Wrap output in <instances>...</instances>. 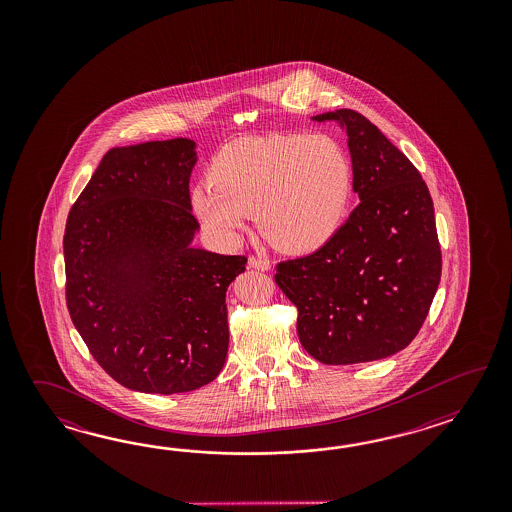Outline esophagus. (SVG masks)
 Returning <instances> with one entry per match:
<instances>
[{
  "mask_svg": "<svg viewBox=\"0 0 512 512\" xmlns=\"http://www.w3.org/2000/svg\"><path fill=\"white\" fill-rule=\"evenodd\" d=\"M249 267L251 269H256V271H269L271 269V263H269V260H265V258H256V256H251L249 258Z\"/></svg>",
  "mask_w": 512,
  "mask_h": 512,
  "instance_id": "1",
  "label": "esophagus"
}]
</instances>
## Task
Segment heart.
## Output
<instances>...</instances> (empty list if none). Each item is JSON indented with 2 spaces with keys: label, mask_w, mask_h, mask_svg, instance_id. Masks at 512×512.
Returning a JSON list of instances; mask_svg holds the SVG:
<instances>
[{
  "label": "heart",
  "mask_w": 512,
  "mask_h": 512,
  "mask_svg": "<svg viewBox=\"0 0 512 512\" xmlns=\"http://www.w3.org/2000/svg\"><path fill=\"white\" fill-rule=\"evenodd\" d=\"M353 192V164L327 135H269L229 142L208 181L190 192L199 223L232 245L256 212L261 232L287 252L322 247L342 225Z\"/></svg>",
  "instance_id": "heart-1"
}]
</instances>
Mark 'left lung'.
<instances>
[{
	"mask_svg": "<svg viewBox=\"0 0 512 512\" xmlns=\"http://www.w3.org/2000/svg\"><path fill=\"white\" fill-rule=\"evenodd\" d=\"M348 135L359 207L318 251L274 280L298 309L305 351L324 364L386 359L425 322L441 280L434 203L414 164L353 109L313 117Z\"/></svg>",
	"mask_w": 512,
	"mask_h": 512,
	"instance_id": "obj_1",
	"label": "left lung"
}]
</instances>
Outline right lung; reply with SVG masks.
Returning <instances> with one entry per match:
<instances>
[{"instance_id": "right-lung-1", "label": "right lung", "mask_w": 512, "mask_h": 512, "mask_svg": "<svg viewBox=\"0 0 512 512\" xmlns=\"http://www.w3.org/2000/svg\"><path fill=\"white\" fill-rule=\"evenodd\" d=\"M196 148L179 137L109 150L67 218L69 315L133 392H192L227 360V289L247 258L192 245Z\"/></svg>"}]
</instances>
